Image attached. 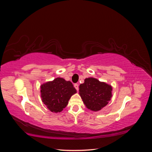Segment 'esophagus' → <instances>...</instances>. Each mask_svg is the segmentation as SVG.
Segmentation results:
<instances>
[{"instance_id": "obj_1", "label": "esophagus", "mask_w": 152, "mask_h": 152, "mask_svg": "<svg viewBox=\"0 0 152 152\" xmlns=\"http://www.w3.org/2000/svg\"><path fill=\"white\" fill-rule=\"evenodd\" d=\"M74 87H75V88L76 89L77 91L79 90V85H78V84H75Z\"/></svg>"}]
</instances>
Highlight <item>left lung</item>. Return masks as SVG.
<instances>
[{
  "label": "left lung",
  "mask_w": 152,
  "mask_h": 152,
  "mask_svg": "<svg viewBox=\"0 0 152 152\" xmlns=\"http://www.w3.org/2000/svg\"><path fill=\"white\" fill-rule=\"evenodd\" d=\"M112 87L94 78H87L79 86V94L86 107L92 111H99L111 99Z\"/></svg>",
  "instance_id": "obj_1"
}]
</instances>
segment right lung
<instances>
[{
	"label": "right lung",
	"mask_w": 152,
	"mask_h": 152,
	"mask_svg": "<svg viewBox=\"0 0 152 152\" xmlns=\"http://www.w3.org/2000/svg\"><path fill=\"white\" fill-rule=\"evenodd\" d=\"M42 102L50 111L60 112L68 103L71 96L76 93V89L70 81L63 78H56L40 86Z\"/></svg>",
	"instance_id": "obj_1"
}]
</instances>
